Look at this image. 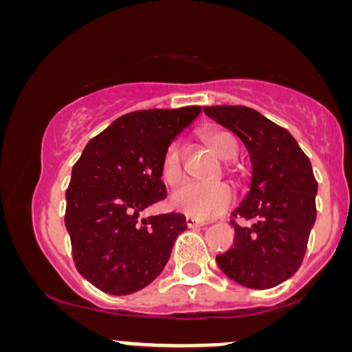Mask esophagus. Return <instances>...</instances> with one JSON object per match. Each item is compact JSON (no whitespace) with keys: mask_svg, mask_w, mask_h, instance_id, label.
Here are the masks:
<instances>
[{"mask_svg":"<svg viewBox=\"0 0 352 352\" xmlns=\"http://www.w3.org/2000/svg\"><path fill=\"white\" fill-rule=\"evenodd\" d=\"M185 223H187L188 228H199V227H204V225H205L204 221L197 220V218H193V217L185 218Z\"/></svg>","mask_w":352,"mask_h":352,"instance_id":"obj_1","label":"esophagus"}]
</instances>
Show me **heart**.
I'll return each instance as SVG.
<instances>
[{"instance_id":"heart-1","label":"heart","mask_w":352,"mask_h":352,"mask_svg":"<svg viewBox=\"0 0 352 352\" xmlns=\"http://www.w3.org/2000/svg\"><path fill=\"white\" fill-rule=\"evenodd\" d=\"M204 139L220 159L230 160L240 151L238 139L227 129L213 127L204 132ZM162 179L165 184L175 187L185 179L184 147L180 142H172L164 152L162 165H160ZM235 193L227 184H197L188 182L175 190L172 195V207L185 215L199 218V220H212L223 215L233 205Z\"/></svg>"}]
</instances>
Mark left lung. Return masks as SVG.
Instances as JSON below:
<instances>
[{"label":"left lung","mask_w":352,"mask_h":352,"mask_svg":"<svg viewBox=\"0 0 352 352\" xmlns=\"http://www.w3.org/2000/svg\"><path fill=\"white\" fill-rule=\"evenodd\" d=\"M204 111L243 140L253 164L250 193L233 212L235 240L217 263L246 288H273L300 270L308 248L316 220L313 167L294 137L254 109L208 106ZM236 217L247 223L240 226Z\"/></svg>","instance_id":"8db88e82"}]
</instances>
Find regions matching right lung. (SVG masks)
<instances>
[{"label":"right lung","instance_id":"obj_1","mask_svg":"<svg viewBox=\"0 0 352 352\" xmlns=\"http://www.w3.org/2000/svg\"><path fill=\"white\" fill-rule=\"evenodd\" d=\"M200 106L129 112L91 139L72 167L66 228L76 268L100 292L131 294L162 273L185 217L139 215L167 197L164 152Z\"/></svg>","mask_w":352,"mask_h":352}]
</instances>
